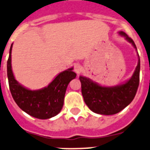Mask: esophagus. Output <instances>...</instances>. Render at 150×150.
I'll use <instances>...</instances> for the list:
<instances>
[{"label": "esophagus", "mask_w": 150, "mask_h": 150, "mask_svg": "<svg viewBox=\"0 0 150 150\" xmlns=\"http://www.w3.org/2000/svg\"><path fill=\"white\" fill-rule=\"evenodd\" d=\"M74 71H75L76 74L79 75L82 71V67L79 64H75V66H74Z\"/></svg>", "instance_id": "esophagus-1"}]
</instances>
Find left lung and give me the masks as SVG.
I'll use <instances>...</instances> for the list:
<instances>
[{
  "label": "left lung",
  "instance_id": "left-lung-1",
  "mask_svg": "<svg viewBox=\"0 0 150 150\" xmlns=\"http://www.w3.org/2000/svg\"><path fill=\"white\" fill-rule=\"evenodd\" d=\"M119 34L124 36L137 50V46L130 37L123 31ZM138 64L132 77L124 84L112 87H105L94 82L90 79L80 76L81 94L85 104L91 110L96 114L112 115L121 111L133 100L139 82L140 60L138 55Z\"/></svg>",
  "mask_w": 150,
  "mask_h": 150
}]
</instances>
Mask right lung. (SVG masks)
Masks as SVG:
<instances>
[{
  "instance_id": "obj_1",
  "label": "right lung",
  "mask_w": 150,
  "mask_h": 150,
  "mask_svg": "<svg viewBox=\"0 0 150 150\" xmlns=\"http://www.w3.org/2000/svg\"><path fill=\"white\" fill-rule=\"evenodd\" d=\"M7 60V78L13 100L18 107L29 115L38 119H49L61 111L65 91L69 82L76 77L73 68L60 72L47 87L40 90H30L15 79L11 66V50Z\"/></svg>"
}]
</instances>
